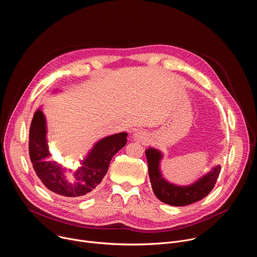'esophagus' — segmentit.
<instances>
[{"instance_id":"obj_1","label":"esophagus","mask_w":257,"mask_h":257,"mask_svg":"<svg viewBox=\"0 0 257 257\" xmlns=\"http://www.w3.org/2000/svg\"><path fill=\"white\" fill-rule=\"evenodd\" d=\"M132 138L138 142H145L146 140H148V134H146L145 132L143 131H137L133 134Z\"/></svg>"}]
</instances>
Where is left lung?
<instances>
[{
  "label": "left lung",
  "mask_w": 257,
  "mask_h": 257,
  "mask_svg": "<svg viewBox=\"0 0 257 257\" xmlns=\"http://www.w3.org/2000/svg\"><path fill=\"white\" fill-rule=\"evenodd\" d=\"M145 155L148 159L149 175L154 193L164 203L174 206L188 205L207 196L214 187L221 172V166L217 165L191 185L178 186L163 177L160 168L163 154L159 150L149 148L145 151Z\"/></svg>",
  "instance_id": "8db88e82"
}]
</instances>
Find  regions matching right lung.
I'll list each match as a JSON object with an SVG mask.
<instances>
[{
    "label": "right lung",
    "instance_id": "add662e5",
    "mask_svg": "<svg viewBox=\"0 0 257 257\" xmlns=\"http://www.w3.org/2000/svg\"><path fill=\"white\" fill-rule=\"evenodd\" d=\"M127 135L126 132H121L98 140L81 162V166L73 173V177L67 179V169L50 160L52 155L47 140L46 117L42 108H39L33 115L29 130V157L36 175L49 190L68 198H77L96 188L113 157L126 145Z\"/></svg>",
    "mask_w": 257,
    "mask_h": 257
}]
</instances>
